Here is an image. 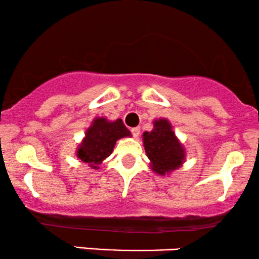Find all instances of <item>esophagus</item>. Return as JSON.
Instances as JSON below:
<instances>
[{"label":"esophagus","mask_w":259,"mask_h":259,"mask_svg":"<svg viewBox=\"0 0 259 259\" xmlns=\"http://www.w3.org/2000/svg\"><path fill=\"white\" fill-rule=\"evenodd\" d=\"M131 132H132V136L137 138V137L139 136V133H141V128H139V127H135V128L131 130Z\"/></svg>","instance_id":"1"}]
</instances>
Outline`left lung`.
Returning a JSON list of instances; mask_svg holds the SVG:
<instances>
[{
  "instance_id": "obj_1",
  "label": "left lung",
  "mask_w": 259,
  "mask_h": 259,
  "mask_svg": "<svg viewBox=\"0 0 259 259\" xmlns=\"http://www.w3.org/2000/svg\"><path fill=\"white\" fill-rule=\"evenodd\" d=\"M145 153L155 173L167 176L183 165L185 149L176 137L167 118L154 121V128L143 133Z\"/></svg>"
}]
</instances>
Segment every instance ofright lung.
<instances>
[{
  "instance_id": "right-lung-1",
  "label": "right lung",
  "mask_w": 259,
  "mask_h": 259,
  "mask_svg": "<svg viewBox=\"0 0 259 259\" xmlns=\"http://www.w3.org/2000/svg\"><path fill=\"white\" fill-rule=\"evenodd\" d=\"M124 137H131V132L121 118L115 121L105 117L94 118L77 147L76 156L93 169H98L103 160L110 156L116 141Z\"/></svg>"
}]
</instances>
